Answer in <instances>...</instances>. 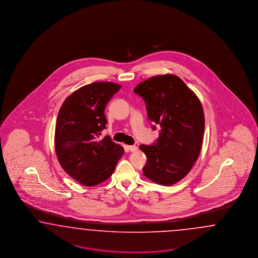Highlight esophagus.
Instances as JSON below:
<instances>
[{
	"mask_svg": "<svg viewBox=\"0 0 258 258\" xmlns=\"http://www.w3.org/2000/svg\"><path fill=\"white\" fill-rule=\"evenodd\" d=\"M126 148H127V149H128L130 151H132V152H134V151H136V150L138 149V148H137L136 146H126Z\"/></svg>",
	"mask_w": 258,
	"mask_h": 258,
	"instance_id": "1",
	"label": "esophagus"
}]
</instances>
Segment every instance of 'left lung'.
<instances>
[{
	"instance_id": "obj_1",
	"label": "left lung",
	"mask_w": 258,
	"mask_h": 258,
	"mask_svg": "<svg viewBox=\"0 0 258 258\" xmlns=\"http://www.w3.org/2000/svg\"><path fill=\"white\" fill-rule=\"evenodd\" d=\"M133 92L146 102L149 120L161 126L153 145L139 147L148 158L143 172L158 184L172 185L187 175L200 155L204 132L202 103L179 77L170 74L149 78Z\"/></svg>"
}]
</instances>
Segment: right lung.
I'll return each mask as SVG.
<instances>
[{"label": "right lung", "mask_w": 258, "mask_h": 258, "mask_svg": "<svg viewBox=\"0 0 258 258\" xmlns=\"http://www.w3.org/2000/svg\"><path fill=\"white\" fill-rule=\"evenodd\" d=\"M121 85L94 82L69 95L58 111L55 132V153L67 174L79 183L94 186L108 180L124 149L109 136L99 139L106 128L104 110Z\"/></svg>", "instance_id": "add662e5"}]
</instances>
